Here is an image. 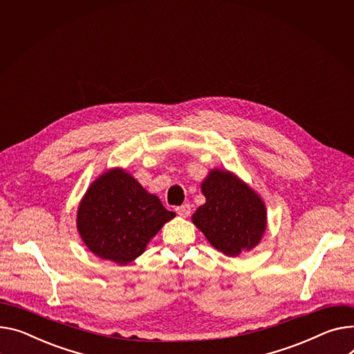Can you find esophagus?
Here are the masks:
<instances>
[{"mask_svg":"<svg viewBox=\"0 0 354 354\" xmlns=\"http://www.w3.org/2000/svg\"><path fill=\"white\" fill-rule=\"evenodd\" d=\"M175 210H176V214H178L179 216L186 218V216L191 215V205H189V203H185V205H182V206H178Z\"/></svg>","mask_w":354,"mask_h":354,"instance_id":"esophagus-1","label":"esophagus"}]
</instances>
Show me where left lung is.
<instances>
[{
  "label": "left lung",
  "mask_w": 354,
  "mask_h": 354,
  "mask_svg": "<svg viewBox=\"0 0 354 354\" xmlns=\"http://www.w3.org/2000/svg\"><path fill=\"white\" fill-rule=\"evenodd\" d=\"M206 202L192 216L206 239L227 256L250 250L266 229L263 201L230 172L215 169L202 183Z\"/></svg>",
  "instance_id": "8db88e82"
}]
</instances>
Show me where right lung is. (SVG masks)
Segmentation results:
<instances>
[{"label":"right lung","mask_w":354,"mask_h":354,"mask_svg":"<svg viewBox=\"0 0 354 354\" xmlns=\"http://www.w3.org/2000/svg\"><path fill=\"white\" fill-rule=\"evenodd\" d=\"M174 216L129 174L112 169L91 185L80 205L77 225L92 253L128 265Z\"/></svg>","instance_id":"1"}]
</instances>
